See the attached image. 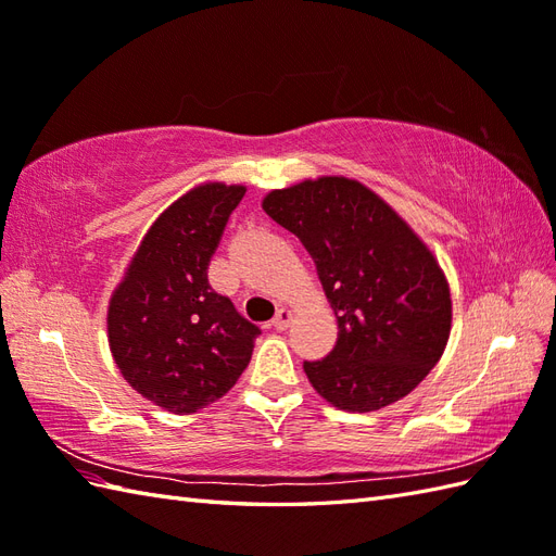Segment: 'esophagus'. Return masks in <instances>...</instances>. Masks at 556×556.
Listing matches in <instances>:
<instances>
[{"instance_id":"34e87169","label":"esophagus","mask_w":556,"mask_h":556,"mask_svg":"<svg viewBox=\"0 0 556 556\" xmlns=\"http://www.w3.org/2000/svg\"><path fill=\"white\" fill-rule=\"evenodd\" d=\"M291 319H293L291 309H289V307H281V309H277V315H275V319H273V327L279 329V331H283V329H287V327L291 325Z\"/></svg>"}]
</instances>
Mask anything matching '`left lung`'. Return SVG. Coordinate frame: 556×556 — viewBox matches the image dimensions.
I'll return each instance as SVG.
<instances>
[{"mask_svg": "<svg viewBox=\"0 0 556 556\" xmlns=\"http://www.w3.org/2000/svg\"><path fill=\"white\" fill-rule=\"evenodd\" d=\"M301 239L339 319L333 351L303 363L313 389L345 412L405 397L441 359L453 301L441 265L389 203L348 177L305 179L263 199Z\"/></svg>", "mask_w": 556, "mask_h": 556, "instance_id": "obj_1", "label": "left lung"}]
</instances>
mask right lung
I'll return each instance as SVG.
<instances>
[{"mask_svg": "<svg viewBox=\"0 0 556 556\" xmlns=\"http://www.w3.org/2000/svg\"><path fill=\"white\" fill-rule=\"evenodd\" d=\"M241 185L193 187L141 239L109 303V345L123 379L175 415L208 407L249 367L257 329L208 283V265Z\"/></svg>", "mask_w": 556, "mask_h": 556, "instance_id": "obj_1", "label": "right lung"}]
</instances>
